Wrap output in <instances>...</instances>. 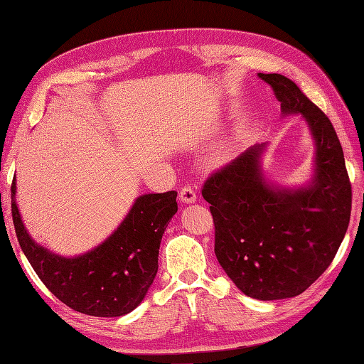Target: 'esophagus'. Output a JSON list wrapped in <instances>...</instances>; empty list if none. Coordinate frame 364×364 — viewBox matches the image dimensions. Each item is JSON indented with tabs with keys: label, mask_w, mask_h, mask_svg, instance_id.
Returning <instances> with one entry per match:
<instances>
[{
	"label": "esophagus",
	"mask_w": 364,
	"mask_h": 364,
	"mask_svg": "<svg viewBox=\"0 0 364 364\" xmlns=\"http://www.w3.org/2000/svg\"><path fill=\"white\" fill-rule=\"evenodd\" d=\"M180 198L183 203H194L197 200V192L192 186H183L180 191Z\"/></svg>",
	"instance_id": "1"
}]
</instances>
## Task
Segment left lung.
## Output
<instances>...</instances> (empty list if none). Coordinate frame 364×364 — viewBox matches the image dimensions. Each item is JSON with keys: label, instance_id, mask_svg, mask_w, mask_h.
Returning a JSON list of instances; mask_svg holds the SVG:
<instances>
[{"label": "left lung", "instance_id": "obj_1", "mask_svg": "<svg viewBox=\"0 0 364 364\" xmlns=\"http://www.w3.org/2000/svg\"><path fill=\"white\" fill-rule=\"evenodd\" d=\"M272 86L284 114L304 115L316 141L310 188L272 189L262 180L252 146L206 178L202 196L214 222V252L245 296L294 297L331 264L349 227L352 184L330 119L299 86L278 73H259Z\"/></svg>", "mask_w": 364, "mask_h": 364}]
</instances>
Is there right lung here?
Segmentation results:
<instances>
[{"mask_svg":"<svg viewBox=\"0 0 364 364\" xmlns=\"http://www.w3.org/2000/svg\"><path fill=\"white\" fill-rule=\"evenodd\" d=\"M12 220L18 244L42 283L72 310L117 318L144 300L158 272L162 235L178 211L176 192L146 194L106 241L89 253L63 258L37 245L26 233L11 186Z\"/></svg>","mask_w":364,"mask_h":364,"instance_id":"obj_1","label":"right lung"}]
</instances>
